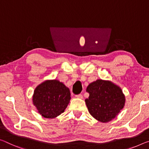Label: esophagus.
Here are the masks:
<instances>
[{
    "label": "esophagus",
    "mask_w": 149,
    "mask_h": 149,
    "mask_svg": "<svg viewBox=\"0 0 149 149\" xmlns=\"http://www.w3.org/2000/svg\"><path fill=\"white\" fill-rule=\"evenodd\" d=\"M75 97L78 98V99H83V95H82L81 94H79V95H75Z\"/></svg>",
    "instance_id": "obj_1"
}]
</instances>
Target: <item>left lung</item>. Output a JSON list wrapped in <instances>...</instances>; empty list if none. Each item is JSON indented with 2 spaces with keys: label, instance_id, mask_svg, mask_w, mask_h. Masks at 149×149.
I'll list each match as a JSON object with an SVG mask.
<instances>
[{
  "label": "left lung",
  "instance_id": "left-lung-1",
  "mask_svg": "<svg viewBox=\"0 0 149 149\" xmlns=\"http://www.w3.org/2000/svg\"><path fill=\"white\" fill-rule=\"evenodd\" d=\"M86 91L89 94L85 100L89 112L101 123L115 119L124 107L125 96L121 87L112 81L97 79L89 84Z\"/></svg>",
  "mask_w": 149,
  "mask_h": 149
}]
</instances>
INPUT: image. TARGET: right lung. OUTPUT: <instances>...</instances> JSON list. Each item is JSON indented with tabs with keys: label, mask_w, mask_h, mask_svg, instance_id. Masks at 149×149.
<instances>
[{
	"label": "right lung",
	"mask_w": 149,
	"mask_h": 149,
	"mask_svg": "<svg viewBox=\"0 0 149 149\" xmlns=\"http://www.w3.org/2000/svg\"><path fill=\"white\" fill-rule=\"evenodd\" d=\"M70 89L57 79L46 80L34 91L33 104L42 117L54 119L64 112L71 99Z\"/></svg>",
	"instance_id": "add662e5"
}]
</instances>
